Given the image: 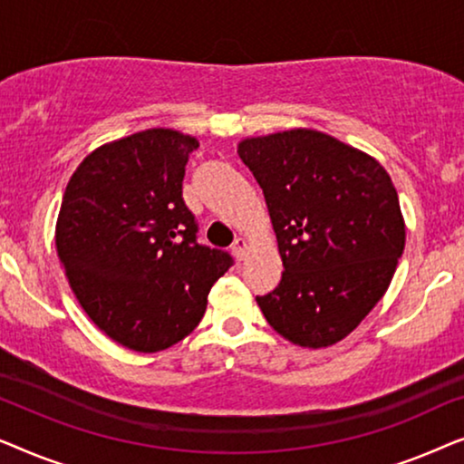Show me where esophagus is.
<instances>
[{"label":"esophagus","instance_id":"1","mask_svg":"<svg viewBox=\"0 0 464 464\" xmlns=\"http://www.w3.org/2000/svg\"><path fill=\"white\" fill-rule=\"evenodd\" d=\"M246 251H249V243H246V238L240 237V238L234 240V245H232V256L237 257L238 262H240V259L246 257Z\"/></svg>","mask_w":464,"mask_h":464}]
</instances>
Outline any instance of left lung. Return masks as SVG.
<instances>
[{
    "instance_id": "8db88e82",
    "label": "left lung",
    "mask_w": 464,
    "mask_h": 464,
    "mask_svg": "<svg viewBox=\"0 0 464 464\" xmlns=\"http://www.w3.org/2000/svg\"><path fill=\"white\" fill-rule=\"evenodd\" d=\"M238 156L262 188L285 266L257 306L291 344L334 346L395 275L405 246L397 189L376 158L313 129L246 137Z\"/></svg>"
}]
</instances>
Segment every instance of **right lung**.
<instances>
[{"label":"right lung","mask_w":464,"mask_h":464,"mask_svg":"<svg viewBox=\"0 0 464 464\" xmlns=\"http://www.w3.org/2000/svg\"><path fill=\"white\" fill-rule=\"evenodd\" d=\"M198 139L148 129L91 151L63 194L54 243L73 295L94 325L137 353L194 332L226 251L196 243L181 196Z\"/></svg>","instance_id":"1"}]
</instances>
